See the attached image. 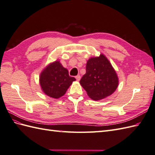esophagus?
I'll return each mask as SVG.
<instances>
[{
	"mask_svg": "<svg viewBox=\"0 0 155 155\" xmlns=\"http://www.w3.org/2000/svg\"><path fill=\"white\" fill-rule=\"evenodd\" d=\"M75 78H76L77 81H80V79H81V76H80V75H77V76H76V77H75Z\"/></svg>",
	"mask_w": 155,
	"mask_h": 155,
	"instance_id": "1",
	"label": "esophagus"
}]
</instances>
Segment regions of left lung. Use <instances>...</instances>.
<instances>
[{
  "label": "left lung",
  "instance_id": "obj_1",
  "mask_svg": "<svg viewBox=\"0 0 155 155\" xmlns=\"http://www.w3.org/2000/svg\"><path fill=\"white\" fill-rule=\"evenodd\" d=\"M86 74L80 84L93 100H103L113 94L118 86L115 70L105 55L90 58L86 63Z\"/></svg>",
  "mask_w": 155,
  "mask_h": 155
}]
</instances>
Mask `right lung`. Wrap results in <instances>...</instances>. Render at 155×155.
Returning <instances> with one entry per match:
<instances>
[{
    "label": "right lung",
    "mask_w": 155,
    "mask_h": 155,
    "mask_svg": "<svg viewBox=\"0 0 155 155\" xmlns=\"http://www.w3.org/2000/svg\"><path fill=\"white\" fill-rule=\"evenodd\" d=\"M76 81L59 61L49 63L40 74L39 83L42 92L48 96L58 99L65 95L67 89Z\"/></svg>",
    "instance_id": "right-lung-1"
}]
</instances>
